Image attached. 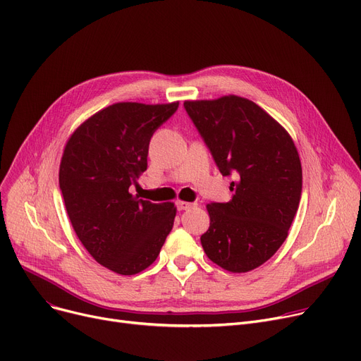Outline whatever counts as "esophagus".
Instances as JSON below:
<instances>
[{
  "instance_id": "obj_1",
  "label": "esophagus",
  "mask_w": 361,
  "mask_h": 361,
  "mask_svg": "<svg viewBox=\"0 0 361 361\" xmlns=\"http://www.w3.org/2000/svg\"><path fill=\"white\" fill-rule=\"evenodd\" d=\"M197 203H190V202H183V200H178L177 202V209L178 211H187V209H192V207H195Z\"/></svg>"
}]
</instances>
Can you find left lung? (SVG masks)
Segmentation results:
<instances>
[{"label":"left lung","mask_w":361,"mask_h":361,"mask_svg":"<svg viewBox=\"0 0 361 361\" xmlns=\"http://www.w3.org/2000/svg\"><path fill=\"white\" fill-rule=\"evenodd\" d=\"M184 108L222 176H233V199L209 203L202 247L230 272H249L271 259L288 235L301 199L297 147L278 121L255 102L228 94L185 101Z\"/></svg>","instance_id":"obj_1"}]
</instances>
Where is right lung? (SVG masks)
<instances>
[{
	"label": "right lung",
	"instance_id": "obj_1",
	"mask_svg": "<svg viewBox=\"0 0 361 361\" xmlns=\"http://www.w3.org/2000/svg\"><path fill=\"white\" fill-rule=\"evenodd\" d=\"M178 102H118L87 118L68 139L60 190L73 228L89 255L120 275L154 263L173 230L174 203H152L128 188L147 168L149 142Z\"/></svg>",
	"mask_w": 361,
	"mask_h": 361
}]
</instances>
